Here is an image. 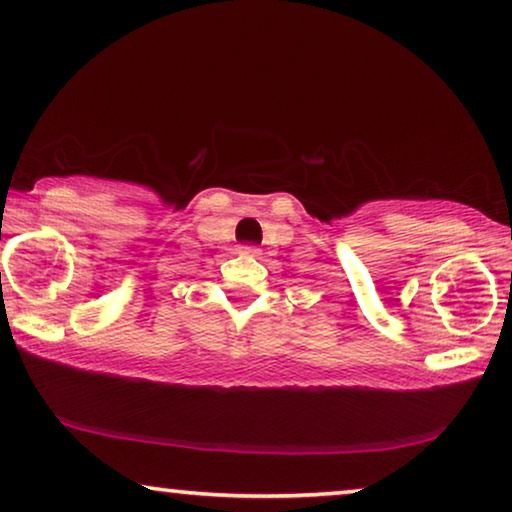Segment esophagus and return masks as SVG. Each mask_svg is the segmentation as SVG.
I'll return each mask as SVG.
<instances>
[{
  "label": "esophagus",
  "instance_id": "34e87169",
  "mask_svg": "<svg viewBox=\"0 0 512 512\" xmlns=\"http://www.w3.org/2000/svg\"><path fill=\"white\" fill-rule=\"evenodd\" d=\"M239 253H241V255H259V248H257V246H250V243H246V246H239Z\"/></svg>",
  "mask_w": 512,
  "mask_h": 512
}]
</instances>
